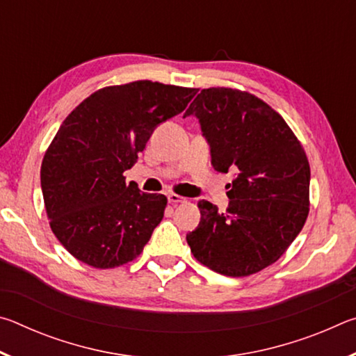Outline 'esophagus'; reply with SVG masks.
Here are the masks:
<instances>
[{"mask_svg": "<svg viewBox=\"0 0 356 356\" xmlns=\"http://www.w3.org/2000/svg\"><path fill=\"white\" fill-rule=\"evenodd\" d=\"M168 201H170L171 204H184V202H186L185 197L179 196V195H174V193H171V195L168 196Z\"/></svg>", "mask_w": 356, "mask_h": 356, "instance_id": "1", "label": "esophagus"}]
</instances>
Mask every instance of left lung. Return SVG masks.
Here are the masks:
<instances>
[{
  "instance_id": "1",
  "label": "left lung",
  "mask_w": 356,
  "mask_h": 356,
  "mask_svg": "<svg viewBox=\"0 0 356 356\" xmlns=\"http://www.w3.org/2000/svg\"><path fill=\"white\" fill-rule=\"evenodd\" d=\"M200 119L215 171L236 170L226 213L200 201L186 236L196 261L226 276H250L278 261L309 213L308 156L272 106L232 88L202 89L185 116ZM184 116V118H185Z\"/></svg>"
}]
</instances>
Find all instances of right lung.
Listing matches in <instances>:
<instances>
[{
  "label": "right lung",
  "instance_id": "1",
  "mask_svg": "<svg viewBox=\"0 0 356 356\" xmlns=\"http://www.w3.org/2000/svg\"><path fill=\"white\" fill-rule=\"evenodd\" d=\"M196 92L140 80L99 89L65 118L42 160L40 185L51 231L78 261L114 268L141 254L168 200L127 185L124 171Z\"/></svg>",
  "mask_w": 356,
  "mask_h": 356
}]
</instances>
